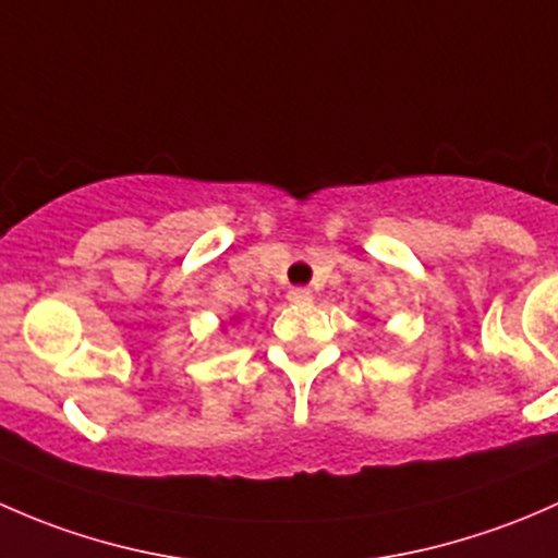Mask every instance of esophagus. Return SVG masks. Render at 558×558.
Returning a JSON list of instances; mask_svg holds the SVG:
<instances>
[{
    "label": "esophagus",
    "mask_w": 558,
    "mask_h": 558,
    "mask_svg": "<svg viewBox=\"0 0 558 558\" xmlns=\"http://www.w3.org/2000/svg\"><path fill=\"white\" fill-rule=\"evenodd\" d=\"M287 298H290L292 303H308L312 301V290H306V287H292V290L287 292Z\"/></svg>",
    "instance_id": "1"
}]
</instances>
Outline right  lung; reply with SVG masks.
<instances>
[{"label": "right lung", "instance_id": "right-lung-1", "mask_svg": "<svg viewBox=\"0 0 558 558\" xmlns=\"http://www.w3.org/2000/svg\"><path fill=\"white\" fill-rule=\"evenodd\" d=\"M233 319H236V317H233Z\"/></svg>", "mask_w": 558, "mask_h": 558}]
</instances>
